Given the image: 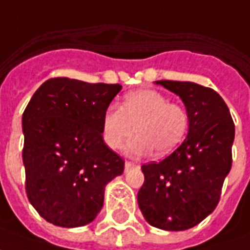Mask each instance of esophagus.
I'll return each mask as SVG.
<instances>
[{
	"mask_svg": "<svg viewBox=\"0 0 250 250\" xmlns=\"http://www.w3.org/2000/svg\"><path fill=\"white\" fill-rule=\"evenodd\" d=\"M137 167V165H135L134 162L125 161V170H128V169H131V167Z\"/></svg>",
	"mask_w": 250,
	"mask_h": 250,
	"instance_id": "esophagus-1",
	"label": "esophagus"
}]
</instances>
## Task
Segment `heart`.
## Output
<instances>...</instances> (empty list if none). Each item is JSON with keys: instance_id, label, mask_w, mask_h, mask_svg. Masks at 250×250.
Segmentation results:
<instances>
[{"instance_id": "obj_1", "label": "heart", "mask_w": 250, "mask_h": 250, "mask_svg": "<svg viewBox=\"0 0 250 250\" xmlns=\"http://www.w3.org/2000/svg\"><path fill=\"white\" fill-rule=\"evenodd\" d=\"M189 118L184 108L169 103L154 89H139L125 96L123 105L109 107L103 115V139L116 150L125 141L138 138L125 146V153L135 157L154 154L161 157L176 149L186 138Z\"/></svg>"}]
</instances>
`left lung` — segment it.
<instances>
[{"mask_svg":"<svg viewBox=\"0 0 250 250\" xmlns=\"http://www.w3.org/2000/svg\"><path fill=\"white\" fill-rule=\"evenodd\" d=\"M186 105L188 134L160 162L142 165L145 183L138 206L151 226L187 230L215 210L223 181L231 169L234 123L226 103L211 88L188 81H155Z\"/></svg>","mask_w":250,"mask_h":250,"instance_id":"1","label":"left lung"}]
</instances>
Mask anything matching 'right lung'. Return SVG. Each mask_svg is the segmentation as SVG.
<instances>
[{"instance_id":"right-lung-1","label":"right lung","mask_w":250,"mask_h":250,"mask_svg":"<svg viewBox=\"0 0 250 250\" xmlns=\"http://www.w3.org/2000/svg\"><path fill=\"white\" fill-rule=\"evenodd\" d=\"M119 83L51 78L22 113L25 191L47 222L61 228L90 223L104 204L105 186L125 170L103 139L101 122Z\"/></svg>"}]
</instances>
